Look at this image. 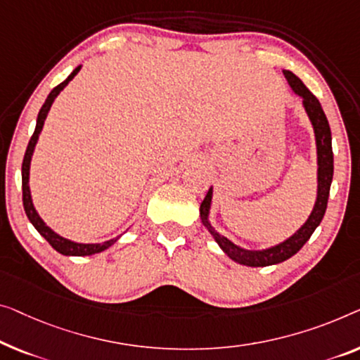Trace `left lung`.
<instances>
[{
	"label": "left lung",
	"mask_w": 360,
	"mask_h": 360,
	"mask_svg": "<svg viewBox=\"0 0 360 360\" xmlns=\"http://www.w3.org/2000/svg\"><path fill=\"white\" fill-rule=\"evenodd\" d=\"M284 77H286L288 84L291 85L294 94L302 98L304 110L307 112L310 122H312L314 134H315V146H317V198H315V205L312 208V213L309 214L307 221L300 226L296 233L289 236L283 243L271 245L268 249L262 250H249L244 248H239L233 240L219 234L217 229L212 226L210 223V208H212V197H213V187H210L207 192L205 198L200 203V219L217 244L221 248V250L226 254L229 259L238 262L240 265L245 266H268L276 265L281 262L291 259L294 254L302 249V245L310 239V236L317 229V226L323 218L326 212V203H328L330 195V186L333 181V148H331V131L328 120H326L323 108H321L320 101L317 100L310 90L305 87L302 80H300L296 74L291 71H283Z\"/></svg>",
	"instance_id": "left-lung-1"
}]
</instances>
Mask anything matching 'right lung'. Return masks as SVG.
I'll return each mask as SVG.
<instances>
[{
    "label": "right lung",
    "instance_id": "obj_1",
    "mask_svg": "<svg viewBox=\"0 0 360 360\" xmlns=\"http://www.w3.org/2000/svg\"><path fill=\"white\" fill-rule=\"evenodd\" d=\"M80 71V66H77L74 71L69 74L68 79L61 82L60 85H56L55 89L51 90L50 95L46 96L45 103L39 111V116H37V126H35V131H34V136L30 137L29 141V146H27L25 150V155H24V162H22V202H24V210L27 218H29V221L34 224V228L37 231L40 233V236H43L53 249L56 252H60L63 255H76V257H82V255H94V254H98V252H103L105 249L111 248L112 244L116 243L117 239L121 238V236H117V238H112L110 240H105V243H100V244H82V243H74L71 239H66L60 236L58 233L53 231L50 226H46V223L43 221L40 218V214L37 213L35 207H34V202H32V195H30V186H29V176H30V162H32V155H34V150L37 142H39V136L43 129V124H45V120L48 116V111H50L53 101L58 95L61 94V90L66 87V85L71 82L74 79V76Z\"/></svg>",
    "mask_w": 360,
    "mask_h": 360
}]
</instances>
